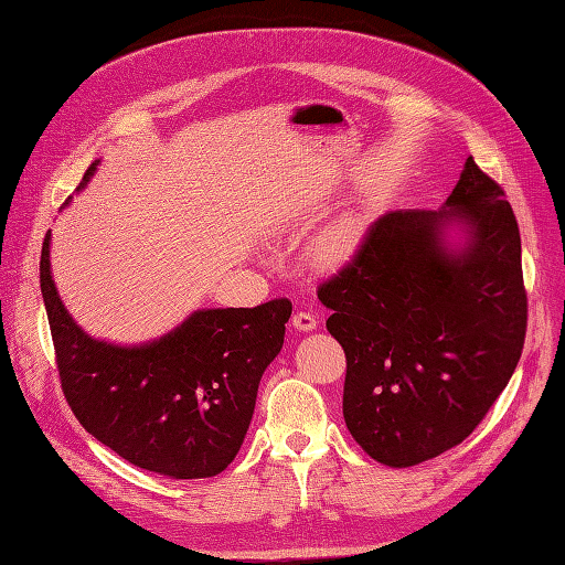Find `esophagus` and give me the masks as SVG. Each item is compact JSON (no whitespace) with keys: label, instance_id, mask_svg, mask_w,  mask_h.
Wrapping results in <instances>:
<instances>
[{"label":"esophagus","instance_id":"obj_1","mask_svg":"<svg viewBox=\"0 0 565 565\" xmlns=\"http://www.w3.org/2000/svg\"><path fill=\"white\" fill-rule=\"evenodd\" d=\"M291 324H295V329H299V332H313L318 327V320L313 313H308V310H299V313H295V318H291Z\"/></svg>","mask_w":565,"mask_h":565}]
</instances>
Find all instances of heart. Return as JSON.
I'll return each instance as SVG.
<instances>
[{
  "mask_svg": "<svg viewBox=\"0 0 565 565\" xmlns=\"http://www.w3.org/2000/svg\"><path fill=\"white\" fill-rule=\"evenodd\" d=\"M350 247H353V241H350V236L345 231H337V233H332V236L329 238H324V243H322V255L327 257V259H343L348 252H350Z\"/></svg>",
  "mask_w": 565,
  "mask_h": 565,
  "instance_id": "obj_1",
  "label": "heart"
}]
</instances>
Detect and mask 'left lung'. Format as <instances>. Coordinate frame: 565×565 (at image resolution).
I'll return each mask as SVG.
<instances>
[{
	"label": "left lung",
	"instance_id": "8db88e82",
	"mask_svg": "<svg viewBox=\"0 0 565 565\" xmlns=\"http://www.w3.org/2000/svg\"><path fill=\"white\" fill-rule=\"evenodd\" d=\"M318 299L345 350L350 435L387 468L437 458L481 423L521 358L529 308L512 205L470 157L439 210L379 217Z\"/></svg>",
	"mask_w": 565,
	"mask_h": 565
}]
</instances>
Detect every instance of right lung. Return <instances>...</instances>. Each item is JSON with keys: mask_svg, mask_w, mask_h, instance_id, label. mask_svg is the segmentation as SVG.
<instances>
[{"mask_svg": "<svg viewBox=\"0 0 565 565\" xmlns=\"http://www.w3.org/2000/svg\"><path fill=\"white\" fill-rule=\"evenodd\" d=\"M100 159L90 163L79 191ZM39 282L57 372L86 433L142 470L203 479L226 470L255 414L259 381L291 316L287 299L255 308H199L138 345L95 339L76 324L51 274V231Z\"/></svg>", "mask_w": 565, "mask_h": 565, "instance_id": "1", "label": "right lung"}]
</instances>
